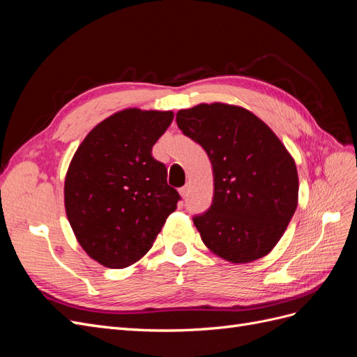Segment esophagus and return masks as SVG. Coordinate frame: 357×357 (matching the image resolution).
<instances>
[{
    "label": "esophagus",
    "mask_w": 357,
    "mask_h": 357,
    "mask_svg": "<svg viewBox=\"0 0 357 357\" xmlns=\"http://www.w3.org/2000/svg\"><path fill=\"white\" fill-rule=\"evenodd\" d=\"M180 195H181V198H186L188 195H189V186L186 185V186H183V188H180Z\"/></svg>",
    "instance_id": "esophagus-1"
}]
</instances>
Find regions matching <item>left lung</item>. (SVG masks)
I'll use <instances>...</instances> for the list:
<instances>
[{
	"label": "left lung",
	"instance_id": "left-lung-1",
	"mask_svg": "<svg viewBox=\"0 0 357 357\" xmlns=\"http://www.w3.org/2000/svg\"><path fill=\"white\" fill-rule=\"evenodd\" d=\"M176 121L213 167V202L193 215L204 244L234 264L264 257L296 210L294 158L261 119L241 107L199 104L180 110Z\"/></svg>",
	"mask_w": 357,
	"mask_h": 357
}]
</instances>
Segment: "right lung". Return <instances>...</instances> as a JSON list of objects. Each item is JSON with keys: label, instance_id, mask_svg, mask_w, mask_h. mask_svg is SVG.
<instances>
[{"label": "right lung", "instance_id": "right-lung-1", "mask_svg": "<svg viewBox=\"0 0 357 357\" xmlns=\"http://www.w3.org/2000/svg\"><path fill=\"white\" fill-rule=\"evenodd\" d=\"M172 112L126 109L96 125L75 152L63 186L79 244L107 268L139 261L180 201L152 147Z\"/></svg>", "mask_w": 357, "mask_h": 357}]
</instances>
